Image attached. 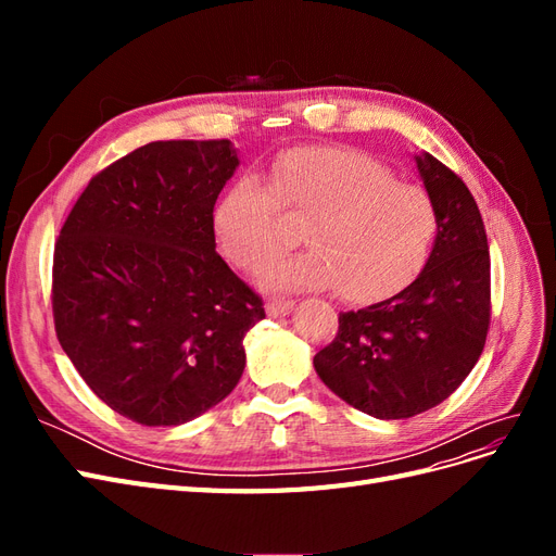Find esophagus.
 Returning <instances> with one entry per match:
<instances>
[{
	"instance_id": "34e87169",
	"label": "esophagus",
	"mask_w": 556,
	"mask_h": 556,
	"mask_svg": "<svg viewBox=\"0 0 556 556\" xmlns=\"http://www.w3.org/2000/svg\"><path fill=\"white\" fill-rule=\"evenodd\" d=\"M292 308H294V301H292V299H271V301H268V304H266V313L274 315V317L288 315Z\"/></svg>"
}]
</instances>
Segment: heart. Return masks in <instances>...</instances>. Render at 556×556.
I'll use <instances>...</instances> for the list:
<instances>
[{
    "label": "heart",
    "mask_w": 556,
    "mask_h": 556,
    "mask_svg": "<svg viewBox=\"0 0 556 556\" xmlns=\"http://www.w3.org/2000/svg\"><path fill=\"white\" fill-rule=\"evenodd\" d=\"M282 211L306 225L313 248L264 271L274 290L336 288L352 304L390 299L417 278L431 252L439 217L419 185L359 150L299 146L282 153L271 176L233 180L213 211L223 255L257 271L296 241Z\"/></svg>",
    "instance_id": "b5f03b06"
}]
</instances>
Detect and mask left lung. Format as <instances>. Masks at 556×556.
I'll list each match as a JSON object with an SVG mask.
<instances>
[{
  "label": "left lung",
  "mask_w": 556,
  "mask_h": 556,
  "mask_svg": "<svg viewBox=\"0 0 556 556\" xmlns=\"http://www.w3.org/2000/svg\"><path fill=\"white\" fill-rule=\"evenodd\" d=\"M439 231L406 290L339 315L313 366L357 410L403 419L439 406L466 380L490 331V248L466 182L429 153L415 155Z\"/></svg>",
  "instance_id": "obj_1"
}]
</instances>
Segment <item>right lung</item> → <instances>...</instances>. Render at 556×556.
Returning a JSON list of instances; mask_svg holds the SVG:
<instances>
[{
    "label": "right lung",
    "mask_w": 556,
    "mask_h": 556,
    "mask_svg": "<svg viewBox=\"0 0 556 556\" xmlns=\"http://www.w3.org/2000/svg\"><path fill=\"white\" fill-rule=\"evenodd\" d=\"M237 166L227 139L146 143L88 182L60 231L58 341L131 422L185 425L241 380L264 304L217 255L213 231Z\"/></svg>",
    "instance_id": "right-lung-1"
}]
</instances>
